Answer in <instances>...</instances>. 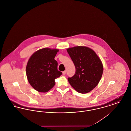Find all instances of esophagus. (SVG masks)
Segmentation results:
<instances>
[{
	"mask_svg": "<svg viewBox=\"0 0 131 131\" xmlns=\"http://www.w3.org/2000/svg\"><path fill=\"white\" fill-rule=\"evenodd\" d=\"M66 71H63L62 72V74L63 75H65V74H66Z\"/></svg>",
	"mask_w": 131,
	"mask_h": 131,
	"instance_id": "1",
	"label": "esophagus"
}]
</instances>
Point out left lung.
Instances as JSON below:
<instances>
[{"label":"left lung","mask_w":131,"mask_h":131,"mask_svg":"<svg viewBox=\"0 0 131 131\" xmlns=\"http://www.w3.org/2000/svg\"><path fill=\"white\" fill-rule=\"evenodd\" d=\"M75 65V75L68 78L75 90L82 94L90 92L99 83L103 73V65L93 50L85 46L67 49Z\"/></svg>","instance_id":"left-lung-1"}]
</instances>
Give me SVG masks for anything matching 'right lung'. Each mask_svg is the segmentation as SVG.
Returning <instances> with one entry per match:
<instances>
[{"label": "right lung", "mask_w": 131, "mask_h": 131, "mask_svg": "<svg viewBox=\"0 0 131 131\" xmlns=\"http://www.w3.org/2000/svg\"><path fill=\"white\" fill-rule=\"evenodd\" d=\"M59 50L46 48L38 50L29 58L26 74L31 86L39 92H47L56 84L55 80L62 75L57 70L54 57Z\"/></svg>", "instance_id": "obj_1"}]
</instances>
